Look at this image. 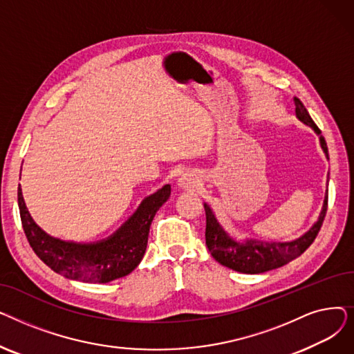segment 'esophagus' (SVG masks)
<instances>
[{"mask_svg":"<svg viewBox=\"0 0 354 354\" xmlns=\"http://www.w3.org/2000/svg\"><path fill=\"white\" fill-rule=\"evenodd\" d=\"M195 183L196 182L192 178H189V176H182L179 179V187H182V188H194Z\"/></svg>","mask_w":354,"mask_h":354,"instance_id":"34e87169","label":"esophagus"}]
</instances>
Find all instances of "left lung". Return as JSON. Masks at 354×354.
Wrapping results in <instances>:
<instances>
[{
    "mask_svg": "<svg viewBox=\"0 0 354 354\" xmlns=\"http://www.w3.org/2000/svg\"><path fill=\"white\" fill-rule=\"evenodd\" d=\"M294 104L297 118L307 126L313 127L314 132L320 136V145L326 156L328 158V149L324 138L322 136V130L314 123L300 99L294 97ZM327 202L328 195L326 194L319 221L310 228V231H307L303 236L297 238L295 241H291V243H264V241L258 239H247L245 243H236L235 239H232L224 230H222L211 208L205 203L203 207H205L207 215V247L221 266L228 267L238 272L259 274L283 267L287 263L292 261L297 257H300L313 244V241L317 236L323 225V221L327 212Z\"/></svg>",
    "mask_w": 354,
    "mask_h": 354,
    "instance_id": "1",
    "label": "left lung"
}]
</instances>
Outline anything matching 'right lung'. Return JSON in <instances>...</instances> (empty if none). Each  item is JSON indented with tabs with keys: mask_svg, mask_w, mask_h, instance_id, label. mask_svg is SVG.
Instances as JSON below:
<instances>
[{
	"mask_svg": "<svg viewBox=\"0 0 354 354\" xmlns=\"http://www.w3.org/2000/svg\"><path fill=\"white\" fill-rule=\"evenodd\" d=\"M171 195V185L147 196L138 211L110 238L97 244L66 243L47 235L30 216L18 188V208L28 244L41 261L70 280L109 283L132 272L146 251L149 228L158 209Z\"/></svg>",
	"mask_w": 354,
	"mask_h": 354,
	"instance_id": "add662e5",
	"label": "right lung"
}]
</instances>
